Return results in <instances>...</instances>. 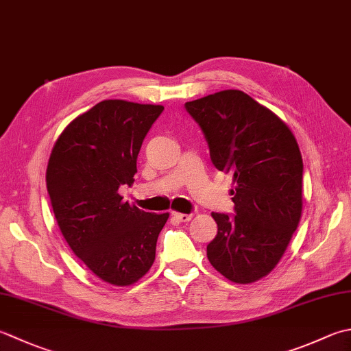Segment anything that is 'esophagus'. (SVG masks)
I'll list each match as a JSON object with an SVG mask.
<instances>
[{
	"instance_id": "34e87169",
	"label": "esophagus",
	"mask_w": 351,
	"mask_h": 351,
	"mask_svg": "<svg viewBox=\"0 0 351 351\" xmlns=\"http://www.w3.org/2000/svg\"><path fill=\"white\" fill-rule=\"evenodd\" d=\"M173 216L178 219L180 222H189L193 215H185V213H173Z\"/></svg>"
}]
</instances>
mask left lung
<instances>
[{"label":"left lung","instance_id":"obj_1","mask_svg":"<svg viewBox=\"0 0 351 351\" xmlns=\"http://www.w3.org/2000/svg\"><path fill=\"white\" fill-rule=\"evenodd\" d=\"M217 170L232 175L234 216L211 213L207 257L232 283L266 277L283 257L303 210V158L289 126L239 89L185 103Z\"/></svg>","mask_w":351,"mask_h":351}]
</instances>
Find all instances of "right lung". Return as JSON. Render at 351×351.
Listing matches in <instances>:
<instances>
[{
	"label": "right lung",
	"mask_w": 351,
	"mask_h": 351,
	"mask_svg": "<svg viewBox=\"0 0 351 351\" xmlns=\"http://www.w3.org/2000/svg\"><path fill=\"white\" fill-rule=\"evenodd\" d=\"M161 105L103 100L59 135L47 166V190L62 236L95 277L114 286L138 281L155 262L169 213L123 201L132 185L144 136Z\"/></svg>",
	"instance_id": "1"
}]
</instances>
